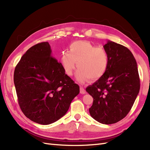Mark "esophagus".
Returning a JSON list of instances; mask_svg holds the SVG:
<instances>
[{"label":"esophagus","mask_w":150,"mask_h":150,"mask_svg":"<svg viewBox=\"0 0 150 150\" xmlns=\"http://www.w3.org/2000/svg\"><path fill=\"white\" fill-rule=\"evenodd\" d=\"M80 93L82 94H84L86 93V91L82 86H80Z\"/></svg>","instance_id":"obj_1"}]
</instances>
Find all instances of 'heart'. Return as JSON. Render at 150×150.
<instances>
[{
	"mask_svg": "<svg viewBox=\"0 0 150 150\" xmlns=\"http://www.w3.org/2000/svg\"><path fill=\"white\" fill-rule=\"evenodd\" d=\"M61 64L67 76H71L76 67V78L84 83L88 78L94 80L105 73L108 66V55L103 48L84 40H77L69 46V51L61 54Z\"/></svg>",
	"mask_w": 150,
	"mask_h": 150,
	"instance_id": "heart-1",
	"label": "heart"
}]
</instances>
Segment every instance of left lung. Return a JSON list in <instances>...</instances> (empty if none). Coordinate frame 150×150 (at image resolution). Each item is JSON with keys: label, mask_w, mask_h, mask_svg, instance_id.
I'll use <instances>...</instances> for the list:
<instances>
[{"label": "left lung", "mask_w": 150, "mask_h": 150, "mask_svg": "<svg viewBox=\"0 0 150 150\" xmlns=\"http://www.w3.org/2000/svg\"><path fill=\"white\" fill-rule=\"evenodd\" d=\"M108 55L105 73L86 90L93 98L90 115L105 125L116 123L128 115L139 91L137 63L129 50L108 40L103 46Z\"/></svg>", "instance_id": "obj_1"}]
</instances>
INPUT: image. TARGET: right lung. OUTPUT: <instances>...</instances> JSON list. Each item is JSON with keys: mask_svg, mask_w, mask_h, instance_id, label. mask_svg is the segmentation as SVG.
Returning <instances> with one entry per match:
<instances>
[{"mask_svg": "<svg viewBox=\"0 0 150 150\" xmlns=\"http://www.w3.org/2000/svg\"><path fill=\"white\" fill-rule=\"evenodd\" d=\"M22 111L38 124L53 123L65 115L79 86L52 56L47 42L34 45L21 57L13 74Z\"/></svg>", "mask_w": 150, "mask_h": 150, "instance_id": "1", "label": "right lung"}]
</instances>
